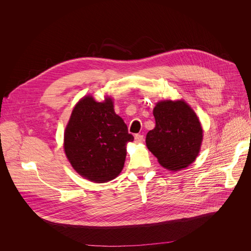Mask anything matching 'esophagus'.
<instances>
[{"instance_id": "1", "label": "esophagus", "mask_w": 251, "mask_h": 251, "mask_svg": "<svg viewBox=\"0 0 251 251\" xmlns=\"http://www.w3.org/2000/svg\"><path fill=\"white\" fill-rule=\"evenodd\" d=\"M134 139H135L136 143H140V142H142L144 140V136L142 134H136L134 136Z\"/></svg>"}]
</instances>
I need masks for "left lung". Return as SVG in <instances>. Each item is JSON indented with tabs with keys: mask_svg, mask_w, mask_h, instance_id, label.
<instances>
[{
	"mask_svg": "<svg viewBox=\"0 0 251 251\" xmlns=\"http://www.w3.org/2000/svg\"><path fill=\"white\" fill-rule=\"evenodd\" d=\"M154 129L147 134V147L166 169L186 168L196 159L202 128L193 110L183 100H164L153 109Z\"/></svg>",
	"mask_w": 251,
	"mask_h": 251,
	"instance_id": "left-lung-1",
	"label": "left lung"
}]
</instances>
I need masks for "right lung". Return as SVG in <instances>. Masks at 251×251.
Listing matches in <instances>:
<instances>
[{
  "mask_svg": "<svg viewBox=\"0 0 251 251\" xmlns=\"http://www.w3.org/2000/svg\"><path fill=\"white\" fill-rule=\"evenodd\" d=\"M134 137L115 111L111 99L98 102L92 97L79 101L64 135V149L76 172L103 183L115 179L124 167L126 144Z\"/></svg>",
  "mask_w": 251,
  "mask_h": 251,
  "instance_id": "right-lung-1",
  "label": "right lung"
}]
</instances>
